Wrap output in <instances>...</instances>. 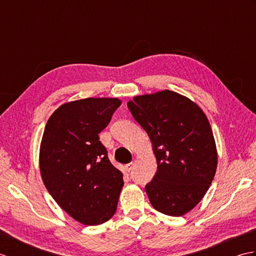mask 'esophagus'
Instances as JSON below:
<instances>
[{
  "mask_svg": "<svg viewBox=\"0 0 256 256\" xmlns=\"http://www.w3.org/2000/svg\"><path fill=\"white\" fill-rule=\"evenodd\" d=\"M133 167H134V162H130V164H126L124 166L125 170H126V172H131L133 170Z\"/></svg>",
  "mask_w": 256,
  "mask_h": 256,
  "instance_id": "34e87169",
  "label": "esophagus"
}]
</instances>
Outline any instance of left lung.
Listing matches in <instances>:
<instances>
[{
  "mask_svg": "<svg viewBox=\"0 0 256 256\" xmlns=\"http://www.w3.org/2000/svg\"><path fill=\"white\" fill-rule=\"evenodd\" d=\"M128 106L148 134L157 160L155 176L145 186L152 206L167 216L187 214L204 198L218 164L206 114L170 90L135 96Z\"/></svg>",
  "mask_w": 256,
  "mask_h": 256,
  "instance_id": "1",
  "label": "left lung"
}]
</instances>
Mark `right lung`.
<instances>
[{
	"label": "right lung",
	"instance_id": "1",
	"mask_svg": "<svg viewBox=\"0 0 256 256\" xmlns=\"http://www.w3.org/2000/svg\"><path fill=\"white\" fill-rule=\"evenodd\" d=\"M121 101L88 98L64 103L48 118L40 168L48 192L67 214L86 226L101 224L116 214L124 184L99 134Z\"/></svg>",
	"mask_w": 256,
	"mask_h": 256
}]
</instances>
